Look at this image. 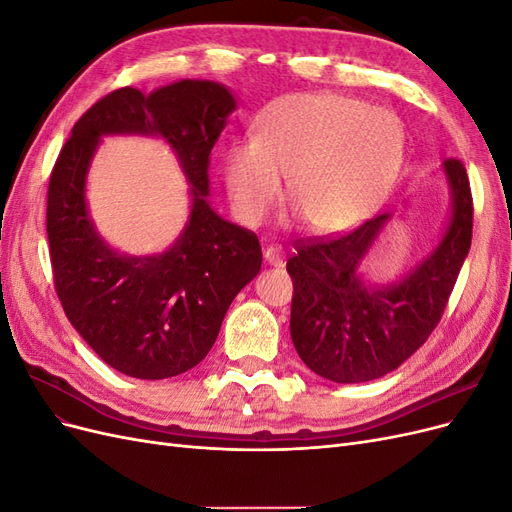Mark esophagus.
I'll list each match as a JSON object with an SVG mask.
<instances>
[{
	"mask_svg": "<svg viewBox=\"0 0 512 512\" xmlns=\"http://www.w3.org/2000/svg\"><path fill=\"white\" fill-rule=\"evenodd\" d=\"M265 260L269 262V265H273V267L284 265L282 245H269V247H265Z\"/></svg>",
	"mask_w": 512,
	"mask_h": 512,
	"instance_id": "34e87169",
	"label": "esophagus"
}]
</instances>
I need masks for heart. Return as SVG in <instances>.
I'll return each instance as SVG.
<instances>
[{
  "label": "heart",
  "instance_id": "b5f03b06",
  "mask_svg": "<svg viewBox=\"0 0 512 512\" xmlns=\"http://www.w3.org/2000/svg\"><path fill=\"white\" fill-rule=\"evenodd\" d=\"M404 121L344 94H294L258 119L254 141L232 143L224 177L232 211L258 226L282 196L307 226L335 235L361 224L389 194L406 160Z\"/></svg>",
  "mask_w": 512,
  "mask_h": 512
}]
</instances>
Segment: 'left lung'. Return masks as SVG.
Masks as SVG:
<instances>
[{
	"label": "left lung",
	"mask_w": 512,
	"mask_h": 512,
	"mask_svg": "<svg viewBox=\"0 0 512 512\" xmlns=\"http://www.w3.org/2000/svg\"><path fill=\"white\" fill-rule=\"evenodd\" d=\"M451 190V220L433 252L401 280L369 286L359 273L371 245L393 215L382 213L348 235L297 241L290 335L314 374L356 384L382 378L421 348L438 327L472 243V192L466 166L442 164Z\"/></svg>",
	"instance_id": "obj_1"
}]
</instances>
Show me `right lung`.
Here are the masks:
<instances>
[{
	"label": "right lung",
	"instance_id": "1",
	"mask_svg": "<svg viewBox=\"0 0 512 512\" xmlns=\"http://www.w3.org/2000/svg\"><path fill=\"white\" fill-rule=\"evenodd\" d=\"M235 108V96L213 81L185 79L151 94L121 87L74 123L59 151L46 200L55 290L72 327L121 374L164 380L196 367L232 299L260 271L258 237L222 220L207 200L211 149ZM113 133L164 137L191 183V218L162 255H119L88 218L90 158Z\"/></svg>",
	"mask_w": 512,
	"mask_h": 512
}]
</instances>
